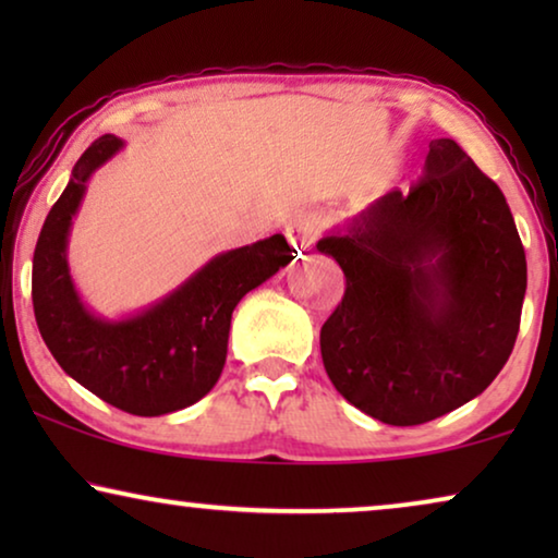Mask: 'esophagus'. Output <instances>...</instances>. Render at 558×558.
I'll return each instance as SVG.
<instances>
[{
    "label": "esophagus",
    "mask_w": 558,
    "mask_h": 558,
    "mask_svg": "<svg viewBox=\"0 0 558 558\" xmlns=\"http://www.w3.org/2000/svg\"><path fill=\"white\" fill-rule=\"evenodd\" d=\"M317 235H319V218L315 213H300V216L289 220L287 239L294 246L296 254H302V251H310L315 246Z\"/></svg>",
    "instance_id": "obj_1"
}]
</instances>
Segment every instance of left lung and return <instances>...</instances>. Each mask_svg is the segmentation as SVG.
Returning <instances> with one entry per match:
<instances>
[{
    "mask_svg": "<svg viewBox=\"0 0 558 558\" xmlns=\"http://www.w3.org/2000/svg\"><path fill=\"white\" fill-rule=\"evenodd\" d=\"M426 174L317 241L345 274L319 330L332 386L391 426L445 416L485 391L515 345L525 251L506 195L454 140Z\"/></svg>",
    "mask_w": 558,
    "mask_h": 558,
    "instance_id": "obj_1",
    "label": "left lung"
}]
</instances>
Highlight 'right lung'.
I'll list each match as a JSON object with an SVG mask.
<instances>
[{
	"instance_id": "1",
	"label": "right lung",
	"mask_w": 558,
	"mask_h": 558,
	"mask_svg": "<svg viewBox=\"0 0 558 558\" xmlns=\"http://www.w3.org/2000/svg\"><path fill=\"white\" fill-rule=\"evenodd\" d=\"M121 149L119 136L104 134L75 162L37 239L33 307L45 345L68 376L126 414L162 416L193 407L216 386L235 304L292 262V248L277 233L226 251L147 310L98 317L73 284L68 235L90 174Z\"/></svg>"
}]
</instances>
